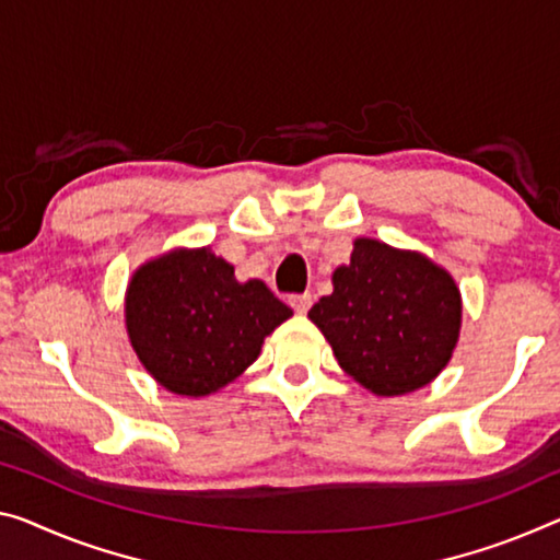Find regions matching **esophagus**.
<instances>
[{"label": "esophagus", "instance_id": "obj_1", "mask_svg": "<svg viewBox=\"0 0 560 560\" xmlns=\"http://www.w3.org/2000/svg\"><path fill=\"white\" fill-rule=\"evenodd\" d=\"M290 305H292V310H295V313L305 315L310 305H313V295H310V292H303V295H290Z\"/></svg>", "mask_w": 560, "mask_h": 560}]
</instances>
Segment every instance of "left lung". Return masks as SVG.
I'll return each instance as SVG.
<instances>
[{"label": "left lung", "mask_w": 560, "mask_h": 560, "mask_svg": "<svg viewBox=\"0 0 560 560\" xmlns=\"http://www.w3.org/2000/svg\"><path fill=\"white\" fill-rule=\"evenodd\" d=\"M348 375L375 395L428 385L451 360L460 330V292L425 255L360 237L332 292L307 313Z\"/></svg>", "instance_id": "8db88e82"}]
</instances>
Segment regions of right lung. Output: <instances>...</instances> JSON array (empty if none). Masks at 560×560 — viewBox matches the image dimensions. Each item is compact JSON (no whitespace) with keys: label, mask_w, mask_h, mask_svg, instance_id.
<instances>
[{"label":"right lung","mask_w":560,"mask_h":560,"mask_svg":"<svg viewBox=\"0 0 560 560\" xmlns=\"http://www.w3.org/2000/svg\"><path fill=\"white\" fill-rule=\"evenodd\" d=\"M130 342L162 388L210 395L260 355L262 340L292 310L262 280H235V268L208 247L172 250L132 275L127 288Z\"/></svg>","instance_id":"right-lung-1"}]
</instances>
